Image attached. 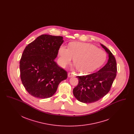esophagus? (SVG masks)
Segmentation results:
<instances>
[{
  "mask_svg": "<svg viewBox=\"0 0 134 134\" xmlns=\"http://www.w3.org/2000/svg\"><path fill=\"white\" fill-rule=\"evenodd\" d=\"M74 76V74L72 73H71V72H69L68 73V76L69 77H71Z\"/></svg>",
  "mask_w": 134,
  "mask_h": 134,
  "instance_id": "esophagus-1",
  "label": "esophagus"
}]
</instances>
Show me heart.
I'll list each match as a JSON object with an SVG mask.
<instances>
[{"instance_id":"1","label":"heart","mask_w":134,"mask_h":134,"mask_svg":"<svg viewBox=\"0 0 134 134\" xmlns=\"http://www.w3.org/2000/svg\"><path fill=\"white\" fill-rule=\"evenodd\" d=\"M58 55L60 66L65 67L73 58L77 70L81 73H87L96 70L106 59L105 52L95 46L77 42L71 43L69 49L64 46H61Z\"/></svg>"}]
</instances>
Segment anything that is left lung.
Instances as JSON below:
<instances>
[{"label": "left lung", "instance_id": "8db88e82", "mask_svg": "<svg viewBox=\"0 0 134 134\" xmlns=\"http://www.w3.org/2000/svg\"><path fill=\"white\" fill-rule=\"evenodd\" d=\"M101 46L108 54L107 63L96 72L76 76L78 84L73 92L80 102L88 103L101 99L109 91L116 75V62L114 56L105 46Z\"/></svg>", "mask_w": 134, "mask_h": 134}]
</instances>
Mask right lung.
<instances>
[{
    "label": "right lung",
    "mask_w": 134,
    "mask_h": 134,
    "mask_svg": "<svg viewBox=\"0 0 134 134\" xmlns=\"http://www.w3.org/2000/svg\"><path fill=\"white\" fill-rule=\"evenodd\" d=\"M63 42L61 36L42 35L25 48L19 62L20 79L32 96L50 97L67 79V72L54 61Z\"/></svg>",
    "instance_id": "right-lung-1"
}]
</instances>
